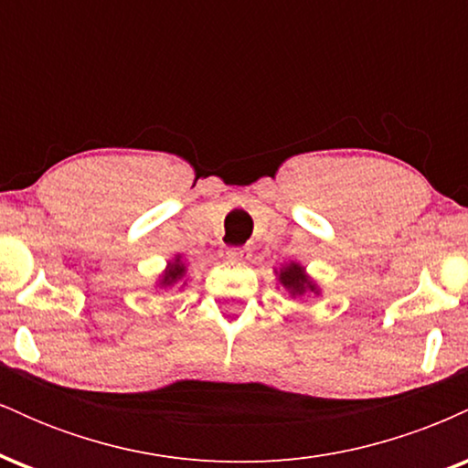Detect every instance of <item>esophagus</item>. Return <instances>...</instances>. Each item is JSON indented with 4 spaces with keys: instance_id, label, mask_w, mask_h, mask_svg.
Masks as SVG:
<instances>
[{
    "instance_id": "34e87169",
    "label": "esophagus",
    "mask_w": 468,
    "mask_h": 468,
    "mask_svg": "<svg viewBox=\"0 0 468 468\" xmlns=\"http://www.w3.org/2000/svg\"><path fill=\"white\" fill-rule=\"evenodd\" d=\"M222 257L227 261H249L250 250L246 246H230V249L222 250Z\"/></svg>"
}]
</instances>
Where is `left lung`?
<instances>
[{
  "mask_svg": "<svg viewBox=\"0 0 468 468\" xmlns=\"http://www.w3.org/2000/svg\"><path fill=\"white\" fill-rule=\"evenodd\" d=\"M279 279H282L283 286H286L292 294H302V292H305V290H314L313 283L308 282V277L303 275V268L297 264H290L283 268Z\"/></svg>",
  "mask_w": 468,
  "mask_h": 468,
  "instance_id": "left-lung-1",
  "label": "left lung"
}]
</instances>
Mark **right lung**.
Returning <instances> with one entry per match:
<instances>
[{"mask_svg":"<svg viewBox=\"0 0 468 468\" xmlns=\"http://www.w3.org/2000/svg\"><path fill=\"white\" fill-rule=\"evenodd\" d=\"M182 272H185V266H182V264H178V261H176V264L171 266L169 271L165 272V277H163V286H171V283L178 282V279L182 277Z\"/></svg>","mask_w":468,"mask_h":468,"instance_id":"add662e5","label":"right lung"}]
</instances>
